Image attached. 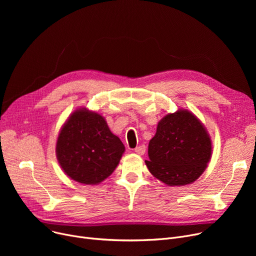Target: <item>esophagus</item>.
Instances as JSON below:
<instances>
[{
  "instance_id": "1",
  "label": "esophagus",
  "mask_w": 256,
  "mask_h": 256,
  "mask_svg": "<svg viewBox=\"0 0 256 256\" xmlns=\"http://www.w3.org/2000/svg\"><path fill=\"white\" fill-rule=\"evenodd\" d=\"M135 152L136 154H140V156H142V154H145V150H146V147H145V145H140V146H137L135 150Z\"/></svg>"
}]
</instances>
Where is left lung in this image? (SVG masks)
<instances>
[{
  "mask_svg": "<svg viewBox=\"0 0 256 256\" xmlns=\"http://www.w3.org/2000/svg\"><path fill=\"white\" fill-rule=\"evenodd\" d=\"M210 156L212 140L206 126L191 111L180 109L160 120L145 164L164 184L184 186L198 180Z\"/></svg>",
  "mask_w": 256,
  "mask_h": 256,
  "instance_id": "1",
  "label": "left lung"
}]
</instances>
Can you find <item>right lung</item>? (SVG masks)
<instances>
[{"label": "right lung", "mask_w": 256, "mask_h": 256, "mask_svg": "<svg viewBox=\"0 0 256 256\" xmlns=\"http://www.w3.org/2000/svg\"><path fill=\"white\" fill-rule=\"evenodd\" d=\"M124 150L106 119L86 108L70 114L56 143L57 160L64 173L84 184H98L109 178Z\"/></svg>", "instance_id": "right-lung-1"}]
</instances>
